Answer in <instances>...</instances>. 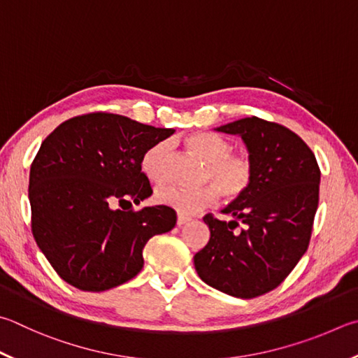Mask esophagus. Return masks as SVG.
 Wrapping results in <instances>:
<instances>
[{"instance_id":"obj_1","label":"esophagus","mask_w":358,"mask_h":358,"mask_svg":"<svg viewBox=\"0 0 358 358\" xmlns=\"http://www.w3.org/2000/svg\"><path fill=\"white\" fill-rule=\"evenodd\" d=\"M191 220L189 216H183V214H178L177 216V225H183V224H187Z\"/></svg>"}]
</instances>
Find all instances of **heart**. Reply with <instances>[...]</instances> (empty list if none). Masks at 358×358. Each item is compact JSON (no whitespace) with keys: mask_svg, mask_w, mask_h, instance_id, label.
Segmentation results:
<instances>
[{"mask_svg":"<svg viewBox=\"0 0 358 358\" xmlns=\"http://www.w3.org/2000/svg\"><path fill=\"white\" fill-rule=\"evenodd\" d=\"M189 152L203 162L200 183H210L185 189L173 185L161 186L155 192L159 205L173 208L180 214H194L211 206L217 196L235 201L245 196L255 178V162L247 153L231 152L233 147L222 136L210 131H197L185 139ZM141 169L152 183H162L169 173V144L157 142L147 148L141 158Z\"/></svg>","mask_w":358,"mask_h":358,"instance_id":"obj_1","label":"heart"}]
</instances>
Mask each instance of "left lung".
Listing matches in <instances>:
<instances>
[{"mask_svg": "<svg viewBox=\"0 0 358 358\" xmlns=\"http://www.w3.org/2000/svg\"><path fill=\"white\" fill-rule=\"evenodd\" d=\"M217 131L241 136L255 162V178L245 196L222 211L235 220L210 213L203 217L211 236L194 264L210 287L258 297L277 288L308 249L321 171L310 147L280 123L252 115Z\"/></svg>", "mask_w": 358, "mask_h": 358, "instance_id": "left-lung-1", "label": "left lung"}]
</instances>
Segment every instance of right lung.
Wrapping results in <instances>:
<instances>
[{
  "label": "right lung",
  "mask_w": 358,
  "mask_h": 358,
  "mask_svg": "<svg viewBox=\"0 0 358 358\" xmlns=\"http://www.w3.org/2000/svg\"><path fill=\"white\" fill-rule=\"evenodd\" d=\"M171 134L96 111L62 122L42 142L29 172L31 231L62 280L81 291L119 287L141 272L148 239L173 229L171 206L133 208L153 192L142 155Z\"/></svg>",
  "instance_id": "obj_1"
}]
</instances>
